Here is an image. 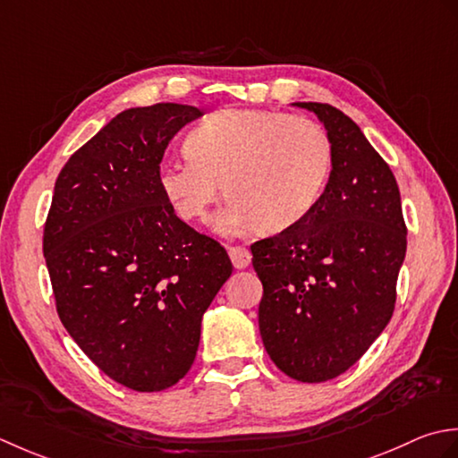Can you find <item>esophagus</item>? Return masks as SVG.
<instances>
[{"instance_id":"esophagus-1","label":"esophagus","mask_w":458,"mask_h":458,"mask_svg":"<svg viewBox=\"0 0 458 458\" xmlns=\"http://www.w3.org/2000/svg\"><path fill=\"white\" fill-rule=\"evenodd\" d=\"M229 257H231V263H233V267H235V268L249 267L250 259H253V255H250V250L247 247H241V245L229 247Z\"/></svg>"}]
</instances>
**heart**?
<instances>
[{
    "instance_id": "1",
    "label": "heart",
    "mask_w": 458,
    "mask_h": 458,
    "mask_svg": "<svg viewBox=\"0 0 458 458\" xmlns=\"http://www.w3.org/2000/svg\"><path fill=\"white\" fill-rule=\"evenodd\" d=\"M188 156L157 172L162 193L185 221L203 217L223 193L231 198L216 227L235 233L257 225L278 233L314 209L328 182L332 146L306 116L275 110H219L191 128Z\"/></svg>"
}]
</instances>
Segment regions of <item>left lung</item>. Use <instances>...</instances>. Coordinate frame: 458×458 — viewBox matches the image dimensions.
Returning <instances> with one entry per match:
<instances>
[{
	"label": "left lung",
	"mask_w": 458,
	"mask_h": 458,
	"mask_svg": "<svg viewBox=\"0 0 458 458\" xmlns=\"http://www.w3.org/2000/svg\"><path fill=\"white\" fill-rule=\"evenodd\" d=\"M294 105L328 130L330 180L301 223L250 250L270 360L288 377L320 384L350 369L391 320L407 227L395 175L360 126L324 102Z\"/></svg>",
	"instance_id": "1"
}]
</instances>
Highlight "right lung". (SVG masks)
<instances>
[{
    "label": "right lung",
    "instance_id": "obj_1",
    "mask_svg": "<svg viewBox=\"0 0 458 458\" xmlns=\"http://www.w3.org/2000/svg\"><path fill=\"white\" fill-rule=\"evenodd\" d=\"M188 105L130 108L55 182L43 255L64 328L110 379L162 391L190 371L201 316L227 281L225 247L175 216L157 172Z\"/></svg>",
    "mask_w": 458,
    "mask_h": 458
}]
</instances>
